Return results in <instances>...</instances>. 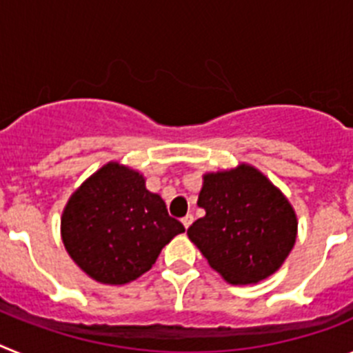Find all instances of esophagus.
<instances>
[{"instance_id": "esophagus-1", "label": "esophagus", "mask_w": 353, "mask_h": 353, "mask_svg": "<svg viewBox=\"0 0 353 353\" xmlns=\"http://www.w3.org/2000/svg\"><path fill=\"white\" fill-rule=\"evenodd\" d=\"M192 221H194V215H192V214H187L185 217H183V219H182L183 228H185V230H187V228H189V226H191V224H192Z\"/></svg>"}]
</instances>
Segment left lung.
Wrapping results in <instances>:
<instances>
[{
    "label": "left lung",
    "mask_w": 353,
    "mask_h": 353,
    "mask_svg": "<svg viewBox=\"0 0 353 353\" xmlns=\"http://www.w3.org/2000/svg\"><path fill=\"white\" fill-rule=\"evenodd\" d=\"M198 207L205 208V215L187 235L232 285L272 276L297 239V215L290 201L249 164L203 174Z\"/></svg>",
    "instance_id": "obj_1"
}]
</instances>
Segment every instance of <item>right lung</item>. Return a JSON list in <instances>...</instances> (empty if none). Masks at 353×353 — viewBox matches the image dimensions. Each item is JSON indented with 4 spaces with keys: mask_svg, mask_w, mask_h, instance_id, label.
<instances>
[{
    "mask_svg": "<svg viewBox=\"0 0 353 353\" xmlns=\"http://www.w3.org/2000/svg\"><path fill=\"white\" fill-rule=\"evenodd\" d=\"M185 232L138 171L118 162L90 176L68 199L61 240L83 272L102 285H125L152 269L162 248Z\"/></svg>",
    "mask_w": 353,
    "mask_h": 353,
    "instance_id": "add662e5",
    "label": "right lung"
}]
</instances>
